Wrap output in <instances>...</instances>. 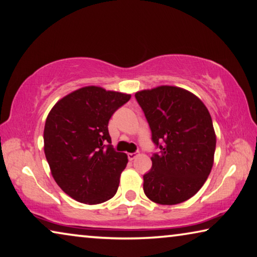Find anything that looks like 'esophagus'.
Masks as SVG:
<instances>
[{
	"label": "esophagus",
	"instance_id": "1",
	"mask_svg": "<svg viewBox=\"0 0 257 257\" xmlns=\"http://www.w3.org/2000/svg\"><path fill=\"white\" fill-rule=\"evenodd\" d=\"M127 157H128L130 161H133V159L137 157V154L136 153H130V154H127Z\"/></svg>",
	"mask_w": 257,
	"mask_h": 257
}]
</instances>
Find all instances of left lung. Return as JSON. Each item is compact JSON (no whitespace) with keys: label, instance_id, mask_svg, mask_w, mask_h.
<instances>
[{"label":"left lung","instance_id":"obj_1","mask_svg":"<svg viewBox=\"0 0 257 257\" xmlns=\"http://www.w3.org/2000/svg\"><path fill=\"white\" fill-rule=\"evenodd\" d=\"M158 153L144 175V191L161 205L195 196L211 173L216 137L205 104L190 92L159 86L136 93Z\"/></svg>","mask_w":257,"mask_h":257}]
</instances>
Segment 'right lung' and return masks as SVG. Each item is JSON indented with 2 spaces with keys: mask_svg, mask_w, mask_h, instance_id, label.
Segmentation results:
<instances>
[{
  "mask_svg": "<svg viewBox=\"0 0 257 257\" xmlns=\"http://www.w3.org/2000/svg\"><path fill=\"white\" fill-rule=\"evenodd\" d=\"M130 94L82 87L59 100L44 127V153L62 191L83 204L115 196L128 159L111 146L108 123Z\"/></svg>",
  "mask_w": 257,
  "mask_h": 257,
  "instance_id": "1",
  "label": "right lung"
}]
</instances>
